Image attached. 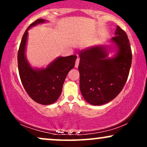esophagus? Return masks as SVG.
<instances>
[{"label":"esophagus","mask_w":147,"mask_h":147,"mask_svg":"<svg viewBox=\"0 0 147 147\" xmlns=\"http://www.w3.org/2000/svg\"><path fill=\"white\" fill-rule=\"evenodd\" d=\"M79 58H77V60H76V62H75V65L76 68H78V66H79Z\"/></svg>","instance_id":"obj_1"}]
</instances>
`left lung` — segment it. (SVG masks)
Returning a JSON list of instances; mask_svg holds the SVG:
<instances>
[{"label":"left lung","instance_id":"1","mask_svg":"<svg viewBox=\"0 0 147 147\" xmlns=\"http://www.w3.org/2000/svg\"><path fill=\"white\" fill-rule=\"evenodd\" d=\"M110 45H96L79 52V87L88 103L100 106L111 102L124 86L132 54L127 35L117 26ZM115 51L112 57L109 53Z\"/></svg>","mask_w":147,"mask_h":147}]
</instances>
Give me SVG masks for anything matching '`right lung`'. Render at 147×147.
<instances>
[{
    "mask_svg": "<svg viewBox=\"0 0 147 147\" xmlns=\"http://www.w3.org/2000/svg\"><path fill=\"white\" fill-rule=\"evenodd\" d=\"M48 21L38 18L25 30L18 52V68L25 90L34 101L43 105L57 102L61 94L65 77L75 66L76 55L58 57L45 68L32 67L26 57L28 30Z\"/></svg>",
    "mask_w": 147,
    "mask_h": 147,
    "instance_id": "add662e5",
    "label": "right lung"
}]
</instances>
